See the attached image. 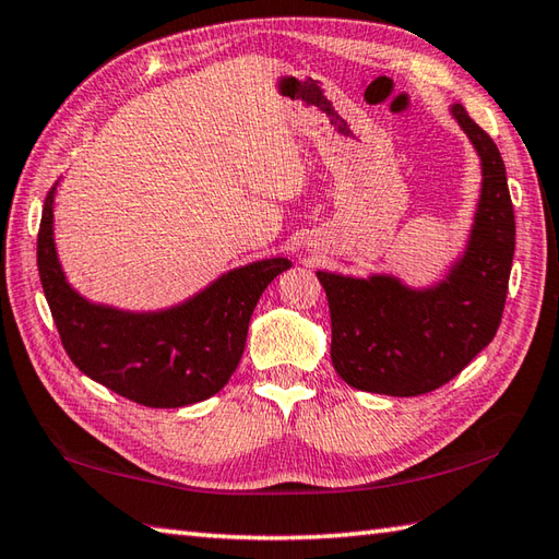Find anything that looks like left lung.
Returning <instances> with one entry per match:
<instances>
[{
    "label": "left lung",
    "mask_w": 559,
    "mask_h": 559,
    "mask_svg": "<svg viewBox=\"0 0 559 559\" xmlns=\"http://www.w3.org/2000/svg\"><path fill=\"white\" fill-rule=\"evenodd\" d=\"M451 115L480 156L483 189L466 252L432 288L394 276L317 271L331 312V362L353 389L420 396L454 379L502 322L516 223L504 160L463 105Z\"/></svg>",
    "instance_id": "left-lung-1"
}]
</instances>
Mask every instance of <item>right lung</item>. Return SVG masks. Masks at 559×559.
I'll return each mask as SVG.
<instances>
[{
    "label": "right lung",
    "instance_id": "add662e5",
    "mask_svg": "<svg viewBox=\"0 0 559 559\" xmlns=\"http://www.w3.org/2000/svg\"><path fill=\"white\" fill-rule=\"evenodd\" d=\"M47 192L38 230V271L62 346L79 370L148 408L206 401L228 384L242 358L249 319L269 283L290 261L261 259L233 269L182 305L160 312H124L88 302L59 266Z\"/></svg>",
    "mask_w": 559,
    "mask_h": 559
}]
</instances>
